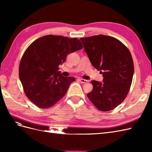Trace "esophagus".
<instances>
[{
  "label": "esophagus",
  "instance_id": "obj_1",
  "mask_svg": "<svg viewBox=\"0 0 152 152\" xmlns=\"http://www.w3.org/2000/svg\"><path fill=\"white\" fill-rule=\"evenodd\" d=\"M79 80H80V82H81V83H82V84H84V83H87V80H85V79H82V78H80L79 79Z\"/></svg>",
  "mask_w": 152,
  "mask_h": 152
}]
</instances>
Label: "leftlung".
Wrapping results in <instances>:
<instances>
[{"label": "left lung", "instance_id": "obj_1", "mask_svg": "<svg viewBox=\"0 0 152 152\" xmlns=\"http://www.w3.org/2000/svg\"><path fill=\"white\" fill-rule=\"evenodd\" d=\"M95 68L103 74V82L92 80L93 89L87 97L101 111H110L125 99L131 86L134 63L129 50L120 40L99 35L80 39Z\"/></svg>", "mask_w": 152, "mask_h": 152}]
</instances>
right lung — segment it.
<instances>
[{
    "mask_svg": "<svg viewBox=\"0 0 152 152\" xmlns=\"http://www.w3.org/2000/svg\"><path fill=\"white\" fill-rule=\"evenodd\" d=\"M83 48L77 38L49 35L35 40L27 48L19 67L25 93L40 108H48L60 100L74 77H64L58 71L67 55Z\"/></svg>",
    "mask_w": 152,
    "mask_h": 152,
    "instance_id": "1",
    "label": "right lung"
}]
</instances>
